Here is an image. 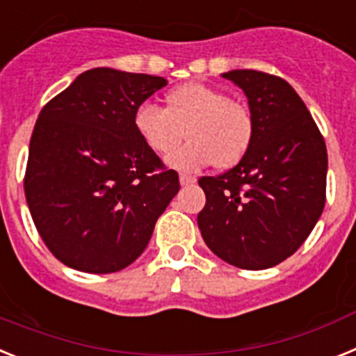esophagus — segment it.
Listing matches in <instances>:
<instances>
[{
	"label": "esophagus",
	"mask_w": 356,
	"mask_h": 356,
	"mask_svg": "<svg viewBox=\"0 0 356 356\" xmlns=\"http://www.w3.org/2000/svg\"><path fill=\"white\" fill-rule=\"evenodd\" d=\"M179 181H181L182 186H190V184H193V182L197 181L193 175H188V174H181L179 175Z\"/></svg>",
	"instance_id": "1"
}]
</instances>
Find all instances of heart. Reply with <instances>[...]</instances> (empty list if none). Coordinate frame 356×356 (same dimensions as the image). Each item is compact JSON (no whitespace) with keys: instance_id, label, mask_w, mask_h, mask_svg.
<instances>
[{"instance_id":"heart-1","label":"heart","mask_w":356,"mask_h":356,"mask_svg":"<svg viewBox=\"0 0 356 356\" xmlns=\"http://www.w3.org/2000/svg\"><path fill=\"white\" fill-rule=\"evenodd\" d=\"M132 125L152 152L168 156L188 136L168 163L179 170H200L215 163L229 168L243 159L254 140V118L245 104L200 82H188L165 95V109L143 102Z\"/></svg>"}]
</instances>
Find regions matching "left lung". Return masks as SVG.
Returning a JSON list of instances; mask_svg holds the SVG:
<instances>
[{
	"mask_svg": "<svg viewBox=\"0 0 356 356\" xmlns=\"http://www.w3.org/2000/svg\"><path fill=\"white\" fill-rule=\"evenodd\" d=\"M222 76L249 98L254 140L233 168L199 179L206 206L197 224L218 258L261 270L292 256L319 220L326 202V143L289 82L256 70Z\"/></svg>",
	"mask_w": 356,
	"mask_h": 356,
	"instance_id": "left-lung-1",
	"label": "left lung"
}]
</instances>
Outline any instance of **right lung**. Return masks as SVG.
Wrapping results in <instances>:
<instances>
[{
	"label": "right lung",
	"instance_id": "right-lung-1",
	"mask_svg": "<svg viewBox=\"0 0 356 356\" xmlns=\"http://www.w3.org/2000/svg\"><path fill=\"white\" fill-rule=\"evenodd\" d=\"M165 86L161 76L95 67L39 113L24 195L44 245L67 267H129L177 195L179 174L132 125L136 107Z\"/></svg>",
	"mask_w": 356,
	"mask_h": 356
}]
</instances>
